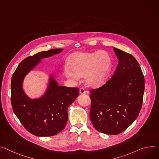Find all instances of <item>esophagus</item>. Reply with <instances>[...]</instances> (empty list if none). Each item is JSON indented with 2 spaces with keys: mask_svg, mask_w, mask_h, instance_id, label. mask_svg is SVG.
Listing matches in <instances>:
<instances>
[{
  "mask_svg": "<svg viewBox=\"0 0 159 159\" xmlns=\"http://www.w3.org/2000/svg\"><path fill=\"white\" fill-rule=\"evenodd\" d=\"M79 93H80V94H85V93H86V91H85V89H84L83 88H81L79 89Z\"/></svg>",
  "mask_w": 159,
  "mask_h": 159,
  "instance_id": "obj_1",
  "label": "esophagus"
}]
</instances>
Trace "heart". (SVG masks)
I'll use <instances>...</instances> for the list:
<instances>
[{
    "instance_id": "heart-1",
    "label": "heart",
    "mask_w": 159,
    "mask_h": 159,
    "mask_svg": "<svg viewBox=\"0 0 159 159\" xmlns=\"http://www.w3.org/2000/svg\"><path fill=\"white\" fill-rule=\"evenodd\" d=\"M69 66L64 70L66 77L71 80L84 77L85 82L93 88L103 85L112 71V59L105 51L94 52H79L71 56Z\"/></svg>"
}]
</instances>
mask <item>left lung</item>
Masks as SVG:
<instances>
[{"mask_svg":"<svg viewBox=\"0 0 159 159\" xmlns=\"http://www.w3.org/2000/svg\"><path fill=\"white\" fill-rule=\"evenodd\" d=\"M119 63L113 75L90 93V119L102 133L118 134L131 125L141 110L145 79L135 57L113 48Z\"/></svg>","mask_w":159,"mask_h":159,"instance_id":"left-lung-1","label":"left lung"}]
</instances>
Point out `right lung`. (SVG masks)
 I'll return each mask as SVG.
<instances>
[{
    "mask_svg": "<svg viewBox=\"0 0 159 159\" xmlns=\"http://www.w3.org/2000/svg\"><path fill=\"white\" fill-rule=\"evenodd\" d=\"M63 50L54 49L26 57L12 77V110L27 131L37 136H52L62 131L68 120V108L78 97L79 91L77 88L59 85L52 74L44 94L32 99L23 90V80L41 63L42 59L59 54Z\"/></svg>",
    "mask_w": 159,
    "mask_h": 159,
    "instance_id": "1",
    "label": "right lung"
}]
</instances>
